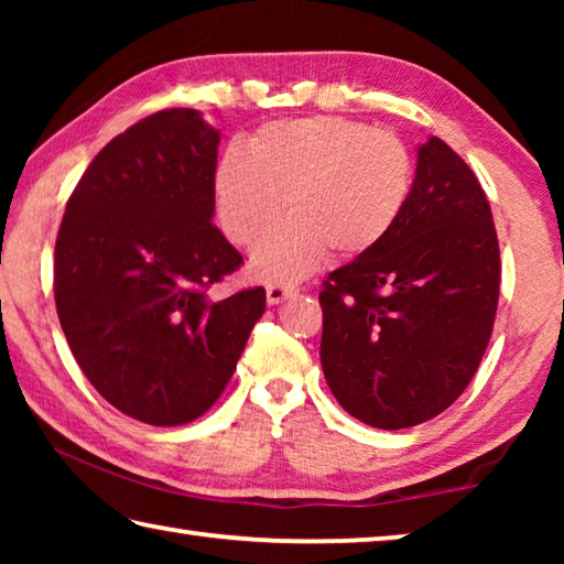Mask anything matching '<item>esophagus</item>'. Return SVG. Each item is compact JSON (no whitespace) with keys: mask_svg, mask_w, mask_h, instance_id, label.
<instances>
[{"mask_svg":"<svg viewBox=\"0 0 564 564\" xmlns=\"http://www.w3.org/2000/svg\"><path fill=\"white\" fill-rule=\"evenodd\" d=\"M293 293H295L293 283H269V285H265V301H269L271 305L283 303Z\"/></svg>","mask_w":564,"mask_h":564,"instance_id":"1","label":"esophagus"}]
</instances>
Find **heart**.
Here are the masks:
<instances>
[{"label": "heart", "mask_w": 564, "mask_h": 564, "mask_svg": "<svg viewBox=\"0 0 564 564\" xmlns=\"http://www.w3.org/2000/svg\"><path fill=\"white\" fill-rule=\"evenodd\" d=\"M413 188V156L395 133L343 117L265 123L246 154L216 169V216L228 241L253 246L285 214L293 221L253 251V273L291 283L336 251L366 256L393 234Z\"/></svg>", "instance_id": "obj_1"}]
</instances>
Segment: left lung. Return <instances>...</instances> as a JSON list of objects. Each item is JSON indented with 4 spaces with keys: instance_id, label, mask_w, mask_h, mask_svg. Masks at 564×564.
<instances>
[{
    "instance_id": "1",
    "label": "left lung",
    "mask_w": 564,
    "mask_h": 564,
    "mask_svg": "<svg viewBox=\"0 0 564 564\" xmlns=\"http://www.w3.org/2000/svg\"><path fill=\"white\" fill-rule=\"evenodd\" d=\"M498 295L488 198L470 166L431 137L417 147L393 234L323 283L321 366L330 393L380 431L441 415L480 366Z\"/></svg>"
}]
</instances>
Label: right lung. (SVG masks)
<instances>
[{
	"label": "right lung",
	"instance_id": "1",
	"mask_svg": "<svg viewBox=\"0 0 564 564\" xmlns=\"http://www.w3.org/2000/svg\"><path fill=\"white\" fill-rule=\"evenodd\" d=\"M218 141L196 109L133 123L84 171L56 236L66 343L101 398L149 425L204 415L265 311L263 289L216 295L243 263L212 224Z\"/></svg>",
	"mask_w": 564,
	"mask_h": 564
}]
</instances>
